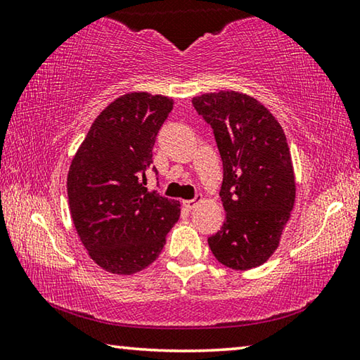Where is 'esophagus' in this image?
<instances>
[{
    "instance_id": "1",
    "label": "esophagus",
    "mask_w": 360,
    "mask_h": 360,
    "mask_svg": "<svg viewBox=\"0 0 360 360\" xmlns=\"http://www.w3.org/2000/svg\"><path fill=\"white\" fill-rule=\"evenodd\" d=\"M198 200H200V197L197 200H184V202H182V205L186 206V210H193L195 206H197Z\"/></svg>"
}]
</instances>
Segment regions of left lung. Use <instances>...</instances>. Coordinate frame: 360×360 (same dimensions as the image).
Instances as JSON below:
<instances>
[{"mask_svg":"<svg viewBox=\"0 0 360 360\" xmlns=\"http://www.w3.org/2000/svg\"><path fill=\"white\" fill-rule=\"evenodd\" d=\"M192 105L212 127L224 167L225 221L208 245L225 266H260L278 249L295 203L283 127L260 101L235 90L193 96Z\"/></svg>","mask_w":360,"mask_h":360,"instance_id":"1","label":"left lung"}]
</instances>
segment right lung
<instances>
[{
  "label": "right lung",
  "mask_w": 360,
  "mask_h": 360,
  "mask_svg": "<svg viewBox=\"0 0 360 360\" xmlns=\"http://www.w3.org/2000/svg\"><path fill=\"white\" fill-rule=\"evenodd\" d=\"M173 103L148 92L119 96L72 157L66 181L72 224L90 259L114 275L149 266L179 219V202L144 187L155 136Z\"/></svg>",
  "instance_id": "add662e5"
}]
</instances>
